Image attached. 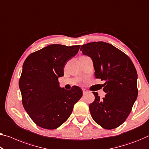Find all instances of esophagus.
Returning a JSON list of instances; mask_svg holds the SVG:
<instances>
[{
    "mask_svg": "<svg viewBox=\"0 0 149 149\" xmlns=\"http://www.w3.org/2000/svg\"><path fill=\"white\" fill-rule=\"evenodd\" d=\"M82 93H83V95H86L88 93V91L85 90V89H82Z\"/></svg>",
    "mask_w": 149,
    "mask_h": 149,
    "instance_id": "esophagus-1",
    "label": "esophagus"
}]
</instances>
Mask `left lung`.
<instances>
[{
  "label": "left lung",
  "instance_id": "1",
  "mask_svg": "<svg viewBox=\"0 0 149 149\" xmlns=\"http://www.w3.org/2000/svg\"><path fill=\"white\" fill-rule=\"evenodd\" d=\"M82 54L91 57L95 75L105 82V97L89 105L93 120L105 129H113L125 122L138 96L137 72L132 61L124 52L109 43L88 42L81 46Z\"/></svg>",
  "mask_w": 149,
  "mask_h": 149
}]
</instances>
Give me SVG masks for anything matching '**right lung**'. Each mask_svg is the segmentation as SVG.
Segmentation results:
<instances>
[{
	"label": "right lung",
	"mask_w": 149,
	"mask_h": 149,
	"mask_svg": "<svg viewBox=\"0 0 149 149\" xmlns=\"http://www.w3.org/2000/svg\"><path fill=\"white\" fill-rule=\"evenodd\" d=\"M80 45H48L29 54L24 61L19 80L24 109L38 127L54 129L71 114L82 96L81 88L66 90L59 86L65 63L79 52Z\"/></svg>",
	"instance_id": "right-lung-1"
}]
</instances>
